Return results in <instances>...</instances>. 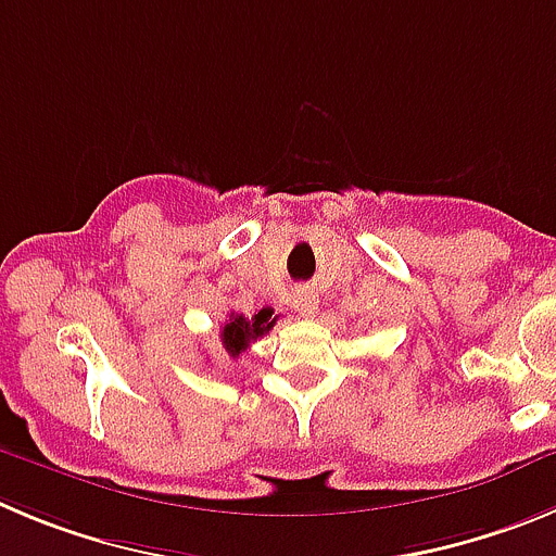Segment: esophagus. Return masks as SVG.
I'll list each match as a JSON object with an SVG mask.
<instances>
[{
    "label": "esophagus",
    "mask_w": 556,
    "mask_h": 556,
    "mask_svg": "<svg viewBox=\"0 0 556 556\" xmlns=\"http://www.w3.org/2000/svg\"><path fill=\"white\" fill-rule=\"evenodd\" d=\"M293 307L304 315V318H313L315 309H318V299H315L313 290H299L293 295Z\"/></svg>",
    "instance_id": "1"
}]
</instances>
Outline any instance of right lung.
Returning a JSON list of instances; mask_svg holds the SVG:
<instances>
[{"mask_svg": "<svg viewBox=\"0 0 556 556\" xmlns=\"http://www.w3.org/2000/svg\"><path fill=\"white\" fill-rule=\"evenodd\" d=\"M279 315H274L271 307H263L247 318V315H238L232 313L230 320L222 326V351H225L230 359H238L241 351L249 349V342L261 340L263 334L271 331V326L277 324Z\"/></svg>", "mask_w": 556, "mask_h": 556, "instance_id": "right-lung-1", "label": "right lung"}]
</instances>
